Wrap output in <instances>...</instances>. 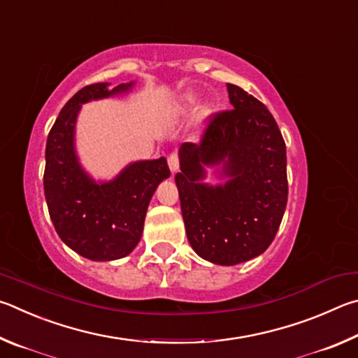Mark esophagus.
Returning <instances> with one entry per match:
<instances>
[{
  "mask_svg": "<svg viewBox=\"0 0 358 358\" xmlns=\"http://www.w3.org/2000/svg\"><path fill=\"white\" fill-rule=\"evenodd\" d=\"M168 166L171 169V173H176L179 169V157L178 154H171L168 157Z\"/></svg>",
  "mask_w": 358,
  "mask_h": 358,
  "instance_id": "1",
  "label": "esophagus"
}]
</instances>
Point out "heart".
<instances>
[{"mask_svg":"<svg viewBox=\"0 0 358 358\" xmlns=\"http://www.w3.org/2000/svg\"><path fill=\"white\" fill-rule=\"evenodd\" d=\"M196 103L198 94L193 90L184 91L163 108L162 121L165 124H178L192 115L193 110L196 108Z\"/></svg>","mask_w":358,"mask_h":358,"instance_id":"1","label":"heart"}]
</instances>
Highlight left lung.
Instances as JSON below:
<instances>
[{
    "label": "left lung",
    "instance_id": "8db88e82",
    "mask_svg": "<svg viewBox=\"0 0 358 358\" xmlns=\"http://www.w3.org/2000/svg\"><path fill=\"white\" fill-rule=\"evenodd\" d=\"M234 110L210 117L199 144L179 149V190L187 239L203 259L236 266L264 253L287 203L286 144L271 111L242 87L228 83ZM223 185L202 182L205 168Z\"/></svg>",
    "mask_w": 358,
    "mask_h": 358
}]
</instances>
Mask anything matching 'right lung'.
I'll return each mask as SVG.
<instances>
[{
    "label": "right lung",
    "mask_w": 358,
    "mask_h": 358,
    "mask_svg": "<svg viewBox=\"0 0 358 358\" xmlns=\"http://www.w3.org/2000/svg\"><path fill=\"white\" fill-rule=\"evenodd\" d=\"M135 81L110 90L94 83L62 106L47 138L43 192L56 233L75 253L91 261H115L130 255L141 239L150 198L169 178L165 157L129 163L115 179L97 182L85 171L75 150L81 105L134 87Z\"/></svg>",
    "instance_id": "add662e5"
}]
</instances>
